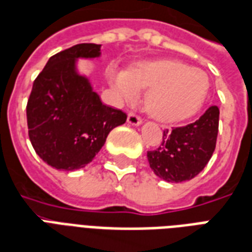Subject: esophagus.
I'll use <instances>...</instances> for the list:
<instances>
[{"mask_svg":"<svg viewBox=\"0 0 252 252\" xmlns=\"http://www.w3.org/2000/svg\"><path fill=\"white\" fill-rule=\"evenodd\" d=\"M127 124L128 125H133V126H139L142 124V119L138 117V115L133 114V113H130L127 115Z\"/></svg>","mask_w":252,"mask_h":252,"instance_id":"obj_1","label":"esophagus"}]
</instances>
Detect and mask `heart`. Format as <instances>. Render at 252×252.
Instances as JSON below:
<instances>
[{
    "label": "heart",
    "instance_id": "heart-1",
    "mask_svg": "<svg viewBox=\"0 0 252 252\" xmlns=\"http://www.w3.org/2000/svg\"><path fill=\"white\" fill-rule=\"evenodd\" d=\"M109 83L124 102H133L138 90H146L145 110L160 124H179L194 117L205 103L210 88L203 70L171 58L142 61L125 73H109Z\"/></svg>",
    "mask_w": 252,
    "mask_h": 252
}]
</instances>
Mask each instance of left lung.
Here are the masks:
<instances>
[{
  "label": "left lung",
  "mask_w": 252,
  "mask_h": 252,
  "mask_svg": "<svg viewBox=\"0 0 252 252\" xmlns=\"http://www.w3.org/2000/svg\"><path fill=\"white\" fill-rule=\"evenodd\" d=\"M218 126V106H211L194 124L164 130L160 146L147 151L151 170L166 182L179 183L196 177L215 150Z\"/></svg>",
  "instance_id": "obj_1"
}]
</instances>
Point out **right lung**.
I'll use <instances>...</instances> for the list:
<instances>
[{
	"label": "right lung",
	"instance_id": "1",
	"mask_svg": "<svg viewBox=\"0 0 252 252\" xmlns=\"http://www.w3.org/2000/svg\"><path fill=\"white\" fill-rule=\"evenodd\" d=\"M101 57V45L78 43L49 58L33 83L26 106L29 138L39 158L57 170L90 163L111 130L127 115L102 103L90 79L79 74V58Z\"/></svg>",
	"mask_w": 252,
	"mask_h": 252
}]
</instances>
